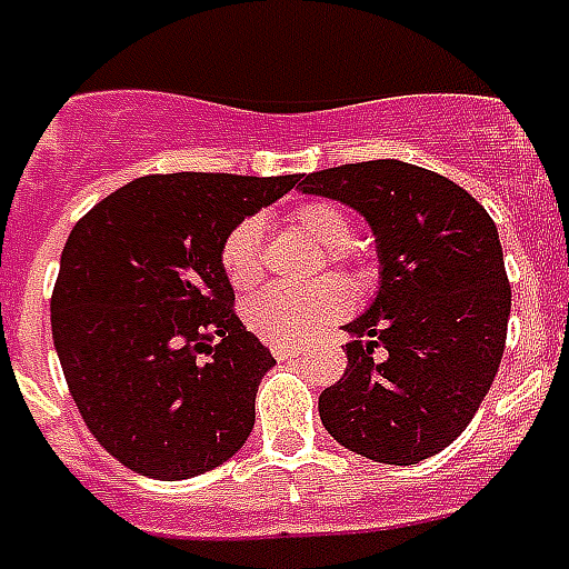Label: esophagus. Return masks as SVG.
<instances>
[{
	"label": "esophagus",
	"instance_id": "34e87169",
	"mask_svg": "<svg viewBox=\"0 0 569 569\" xmlns=\"http://www.w3.org/2000/svg\"><path fill=\"white\" fill-rule=\"evenodd\" d=\"M303 348L301 346H283V342H277V346H271V355L277 357V360H292V357L301 355Z\"/></svg>",
	"mask_w": 569,
	"mask_h": 569
}]
</instances>
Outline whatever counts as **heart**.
<instances>
[{
  "label": "heart",
  "mask_w": 569,
  "mask_h": 569,
  "mask_svg": "<svg viewBox=\"0 0 569 569\" xmlns=\"http://www.w3.org/2000/svg\"><path fill=\"white\" fill-rule=\"evenodd\" d=\"M295 227L310 236L321 250L333 259L346 257V248L355 239V223L342 206L330 200H312L292 214ZM223 277L232 289H250L262 277V223L257 218H244L227 232L221 244ZM351 289L339 277H325L307 289L289 286H268L257 292L244 307V319L259 337L277 346H292L316 337L325 325L342 319L351 310Z\"/></svg>",
  "instance_id": "obj_1"
}]
</instances>
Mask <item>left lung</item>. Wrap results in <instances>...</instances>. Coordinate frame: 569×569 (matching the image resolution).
Returning <instances> with one entry per match:
<instances>
[{"label":"left lung","instance_id":"8db88e82","mask_svg":"<svg viewBox=\"0 0 569 569\" xmlns=\"http://www.w3.org/2000/svg\"><path fill=\"white\" fill-rule=\"evenodd\" d=\"M298 186L363 214L380 262L375 301L342 328L355 339L346 375L319 396L321 425L378 463L431 458L472 422L502 363L511 286L493 218L458 182L398 159Z\"/></svg>","mask_w":569,"mask_h":569}]
</instances>
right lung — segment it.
Here are the masks:
<instances>
[{"label":"right lung","instance_id":"add662e5","mask_svg":"<svg viewBox=\"0 0 569 569\" xmlns=\"http://www.w3.org/2000/svg\"><path fill=\"white\" fill-rule=\"evenodd\" d=\"M295 182L298 173H153L70 230L52 339L84 425L132 472L200 476L253 431L259 380L277 360L232 312L221 244Z\"/></svg>","mask_w":569,"mask_h":569}]
</instances>
